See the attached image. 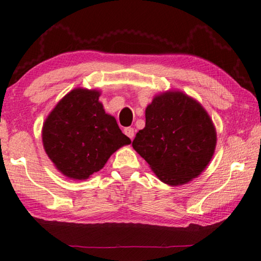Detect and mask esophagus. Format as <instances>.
Here are the masks:
<instances>
[{
    "mask_svg": "<svg viewBox=\"0 0 261 261\" xmlns=\"http://www.w3.org/2000/svg\"><path fill=\"white\" fill-rule=\"evenodd\" d=\"M124 134L129 137L130 139H134V137H135V130H134V127H125L124 129Z\"/></svg>",
    "mask_w": 261,
    "mask_h": 261,
    "instance_id": "esophagus-1",
    "label": "esophagus"
}]
</instances>
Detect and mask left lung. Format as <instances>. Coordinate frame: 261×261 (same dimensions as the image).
<instances>
[{
  "label": "left lung",
  "instance_id": "obj_1",
  "mask_svg": "<svg viewBox=\"0 0 261 261\" xmlns=\"http://www.w3.org/2000/svg\"><path fill=\"white\" fill-rule=\"evenodd\" d=\"M146 123L132 141L161 182L189 183L208 166L216 146V130L205 108L180 91L154 96L145 110Z\"/></svg>",
  "mask_w": 261,
  "mask_h": 261
}]
</instances>
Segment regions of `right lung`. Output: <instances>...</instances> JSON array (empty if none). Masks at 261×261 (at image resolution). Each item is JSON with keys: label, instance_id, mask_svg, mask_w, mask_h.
<instances>
[{"label": "right lung", "instance_id": "obj_1", "mask_svg": "<svg viewBox=\"0 0 261 261\" xmlns=\"http://www.w3.org/2000/svg\"><path fill=\"white\" fill-rule=\"evenodd\" d=\"M100 91L77 87L64 95L42 125V144L56 169L71 179H87L114 152L131 144L115 117L105 112Z\"/></svg>", "mask_w": 261, "mask_h": 261}]
</instances>
